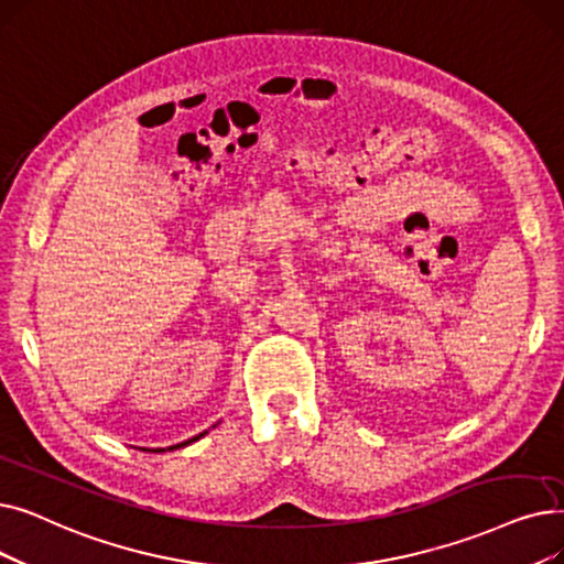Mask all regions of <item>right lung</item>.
<instances>
[{
    "instance_id": "right-lung-1",
    "label": "right lung",
    "mask_w": 564,
    "mask_h": 564,
    "mask_svg": "<svg viewBox=\"0 0 564 564\" xmlns=\"http://www.w3.org/2000/svg\"><path fill=\"white\" fill-rule=\"evenodd\" d=\"M216 426V424H214ZM212 426V429H214ZM203 435H207V431L205 433H200V435H195V437H188V440H184V443H180V445H173V447H167V449H142V452H173V449H180V447H186V445H191V443H195V440H200Z\"/></svg>"
}]
</instances>
